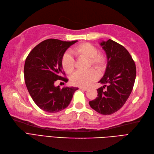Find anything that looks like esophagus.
Masks as SVG:
<instances>
[{"label": "esophagus", "mask_w": 154, "mask_h": 154, "mask_svg": "<svg viewBox=\"0 0 154 154\" xmlns=\"http://www.w3.org/2000/svg\"><path fill=\"white\" fill-rule=\"evenodd\" d=\"M80 90H84V91H86L88 90V88H83V87H80Z\"/></svg>", "instance_id": "obj_1"}]
</instances>
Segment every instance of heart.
<instances>
[{"instance_id": "heart-1", "label": "heart", "mask_w": 154, "mask_h": 154, "mask_svg": "<svg viewBox=\"0 0 154 154\" xmlns=\"http://www.w3.org/2000/svg\"><path fill=\"white\" fill-rule=\"evenodd\" d=\"M72 53L77 57L87 58L89 59V66H93L97 70H101L105 64V56L103 53H98L96 47L89 43H84L75 47ZM61 64L66 73L70 74L74 71V60L70 53L64 54L61 60ZM97 79V73L91 69L86 72H76L72 76L71 82L75 86L88 87Z\"/></svg>"}]
</instances>
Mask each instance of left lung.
<instances>
[{
    "instance_id": "obj_1",
    "label": "left lung",
    "mask_w": 154,
    "mask_h": 154,
    "mask_svg": "<svg viewBox=\"0 0 154 154\" xmlns=\"http://www.w3.org/2000/svg\"><path fill=\"white\" fill-rule=\"evenodd\" d=\"M100 45L107 59L105 74L99 81L104 86L97 89V97L89 104L99 113L107 115L119 111L128 100L136 70L134 61L123 46L111 39L103 41Z\"/></svg>"
}]
</instances>
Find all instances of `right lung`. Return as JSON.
Wrapping results in <instances>:
<instances>
[{
  "mask_svg": "<svg viewBox=\"0 0 154 154\" xmlns=\"http://www.w3.org/2000/svg\"><path fill=\"white\" fill-rule=\"evenodd\" d=\"M78 41L63 42L49 39L36 45L27 57L24 64V79L32 100L38 107L47 112H57L70 104L78 88L56 87L54 82L63 77L61 60L68 47Z\"/></svg>",
  "mask_w": 154,
  "mask_h": 154,
  "instance_id": "add662e5",
  "label": "right lung"
}]
</instances>
